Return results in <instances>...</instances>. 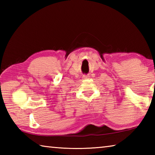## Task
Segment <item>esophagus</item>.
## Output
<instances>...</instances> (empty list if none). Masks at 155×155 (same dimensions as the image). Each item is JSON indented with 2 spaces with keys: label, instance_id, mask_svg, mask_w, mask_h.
<instances>
[{
  "label": "esophagus",
  "instance_id": "esophagus-1",
  "mask_svg": "<svg viewBox=\"0 0 155 155\" xmlns=\"http://www.w3.org/2000/svg\"><path fill=\"white\" fill-rule=\"evenodd\" d=\"M83 79L84 80H86V79H88V78H90V76L89 75H83Z\"/></svg>",
  "mask_w": 155,
  "mask_h": 155
}]
</instances>
